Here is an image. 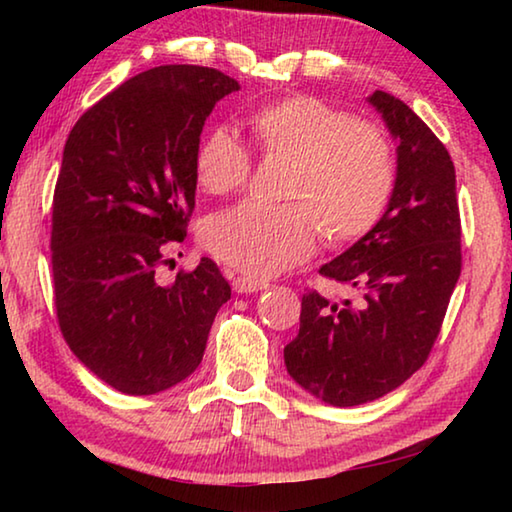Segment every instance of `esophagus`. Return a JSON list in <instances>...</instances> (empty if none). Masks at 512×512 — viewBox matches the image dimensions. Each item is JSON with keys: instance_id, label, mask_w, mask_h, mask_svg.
Returning <instances> with one entry per match:
<instances>
[{"instance_id": "1", "label": "esophagus", "mask_w": 512, "mask_h": 512, "mask_svg": "<svg viewBox=\"0 0 512 512\" xmlns=\"http://www.w3.org/2000/svg\"><path fill=\"white\" fill-rule=\"evenodd\" d=\"M232 289H235V293H257V291L268 289V284H266V282L250 280V277L237 275L235 280H232Z\"/></svg>"}]
</instances>
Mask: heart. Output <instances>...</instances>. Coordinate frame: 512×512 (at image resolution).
I'll list each match as a JSON object with an SVG mask.
<instances>
[{
	"instance_id": "b5f03b06",
	"label": "heart",
	"mask_w": 512,
	"mask_h": 512,
	"mask_svg": "<svg viewBox=\"0 0 512 512\" xmlns=\"http://www.w3.org/2000/svg\"><path fill=\"white\" fill-rule=\"evenodd\" d=\"M250 137L264 158L291 160L284 205L244 203L214 214L203 241L221 262L266 280L307 262L318 225L336 244L375 228L395 185L391 144L375 126L316 97H287L255 110ZM250 158L228 131L203 137L196 153V183L223 196L244 187Z\"/></svg>"
}]
</instances>
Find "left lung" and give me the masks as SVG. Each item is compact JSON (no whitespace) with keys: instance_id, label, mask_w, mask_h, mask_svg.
Listing matches in <instances>:
<instances>
[{"instance_id":"8db88e82","label":"left lung","mask_w":512,"mask_h":512,"mask_svg":"<svg viewBox=\"0 0 512 512\" xmlns=\"http://www.w3.org/2000/svg\"><path fill=\"white\" fill-rule=\"evenodd\" d=\"M368 103L397 142L391 201L368 235L320 266L363 300L305 293L300 332L284 348L293 381L332 406L379 400L422 368L461 275L452 158L404 101L375 90Z\"/></svg>"}]
</instances>
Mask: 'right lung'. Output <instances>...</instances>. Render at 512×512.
Here are the masks:
<instances>
[{"mask_svg":"<svg viewBox=\"0 0 512 512\" xmlns=\"http://www.w3.org/2000/svg\"><path fill=\"white\" fill-rule=\"evenodd\" d=\"M237 90L212 67H153L94 103L67 137L51 219L58 325L76 359L119 393L153 395L192 375L230 300L210 257L171 284L155 268L185 239L205 119Z\"/></svg>","mask_w":512,"mask_h":512,"instance_id":"add662e5","label":"right lung"}]
</instances>
